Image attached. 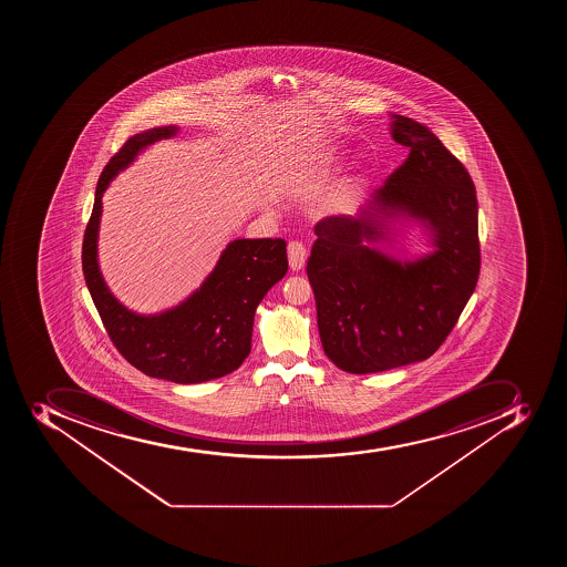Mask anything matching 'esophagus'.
<instances>
[{
  "label": "esophagus",
  "mask_w": 567,
  "mask_h": 567,
  "mask_svg": "<svg viewBox=\"0 0 567 567\" xmlns=\"http://www.w3.org/2000/svg\"><path fill=\"white\" fill-rule=\"evenodd\" d=\"M287 255H289V266L292 271L303 269L305 260H307V248L303 243L290 241L287 246Z\"/></svg>",
  "instance_id": "34e87169"
}]
</instances>
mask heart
<instances>
[{"instance_id": "b5f03b06", "label": "heart", "mask_w": 567, "mask_h": 567, "mask_svg": "<svg viewBox=\"0 0 567 567\" xmlns=\"http://www.w3.org/2000/svg\"><path fill=\"white\" fill-rule=\"evenodd\" d=\"M348 197L349 195H340V198H337V202H334V207H342L346 200H348Z\"/></svg>"}]
</instances>
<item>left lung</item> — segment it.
<instances>
[{
	"instance_id": "8db88e82",
	"label": "left lung",
	"mask_w": 567,
	"mask_h": 567,
	"mask_svg": "<svg viewBox=\"0 0 567 567\" xmlns=\"http://www.w3.org/2000/svg\"><path fill=\"white\" fill-rule=\"evenodd\" d=\"M392 138L410 156L357 216L316 225L307 262L326 357L372 374L433 357L477 286L478 207L468 169L424 124L392 115ZM386 217H413L435 251L402 264L369 248Z\"/></svg>"
}]
</instances>
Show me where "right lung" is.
Instances as JSON below:
<instances>
[{
  "mask_svg": "<svg viewBox=\"0 0 567 567\" xmlns=\"http://www.w3.org/2000/svg\"><path fill=\"white\" fill-rule=\"evenodd\" d=\"M177 131L175 125H166L134 134L107 161L95 187L81 262L90 296L122 357L151 378L193 384L230 374L250 354L255 310L268 290L286 277L289 262L284 239H236L228 243L200 289L177 307L140 316L116 301L97 262L104 192L143 148L172 138Z\"/></svg>",
  "mask_w": 567,
  "mask_h": 567,
  "instance_id": "right-lung-1",
  "label": "right lung"
}]
</instances>
